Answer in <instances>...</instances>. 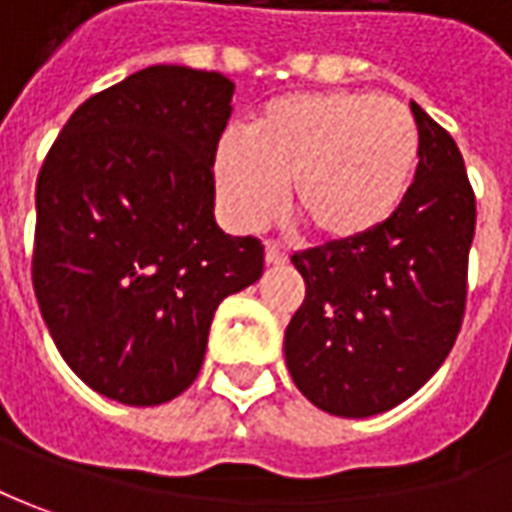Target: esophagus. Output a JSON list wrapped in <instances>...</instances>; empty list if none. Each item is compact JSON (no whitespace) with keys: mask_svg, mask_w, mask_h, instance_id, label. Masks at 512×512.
<instances>
[{"mask_svg":"<svg viewBox=\"0 0 512 512\" xmlns=\"http://www.w3.org/2000/svg\"><path fill=\"white\" fill-rule=\"evenodd\" d=\"M285 260H288V255H285L283 246L274 241H266V263H269V266H280Z\"/></svg>","mask_w":512,"mask_h":512,"instance_id":"obj_1","label":"esophagus"}]
</instances>
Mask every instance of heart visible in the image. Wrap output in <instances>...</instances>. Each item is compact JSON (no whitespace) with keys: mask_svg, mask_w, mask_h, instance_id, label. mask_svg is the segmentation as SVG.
<instances>
[{"mask_svg":"<svg viewBox=\"0 0 512 512\" xmlns=\"http://www.w3.org/2000/svg\"><path fill=\"white\" fill-rule=\"evenodd\" d=\"M420 159L415 117L367 92H311L271 100L249 137L224 134L215 184L243 229L269 224L288 204L311 235L361 241L381 229L412 184Z\"/></svg>","mask_w":512,"mask_h":512,"instance_id":"obj_1","label":"heart"}]
</instances>
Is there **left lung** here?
I'll use <instances>...</instances> for the list:
<instances>
[{
    "mask_svg": "<svg viewBox=\"0 0 512 512\" xmlns=\"http://www.w3.org/2000/svg\"><path fill=\"white\" fill-rule=\"evenodd\" d=\"M420 162L401 207L373 235L297 252L305 300L285 364L322 412L381 415L440 370L468 297L476 198L460 148L412 100Z\"/></svg>",
    "mask_w": 512,
    "mask_h": 512,
    "instance_id": "1",
    "label": "left lung"
}]
</instances>
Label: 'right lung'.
Masks as SVG:
<instances>
[{
	"label": "right lung",
	"instance_id": "1",
	"mask_svg": "<svg viewBox=\"0 0 512 512\" xmlns=\"http://www.w3.org/2000/svg\"><path fill=\"white\" fill-rule=\"evenodd\" d=\"M232 92L221 72L139 69L81 103L41 165L38 308L66 364L111 401L182 395L215 308L263 274V243L212 215Z\"/></svg>",
	"mask_w": 512,
	"mask_h": 512
}]
</instances>
